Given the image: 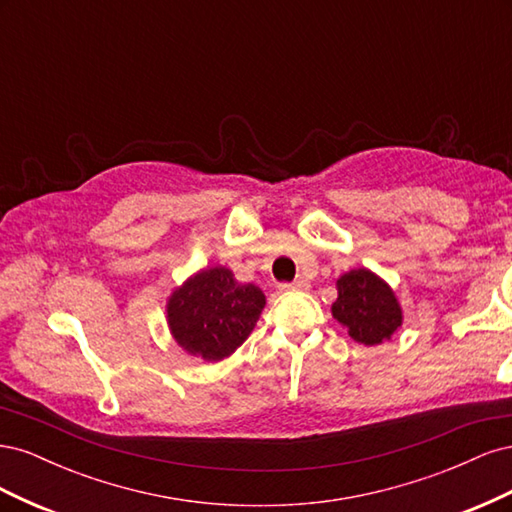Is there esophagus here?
<instances>
[{"label": "esophagus", "instance_id": "1", "mask_svg": "<svg viewBox=\"0 0 512 512\" xmlns=\"http://www.w3.org/2000/svg\"><path fill=\"white\" fill-rule=\"evenodd\" d=\"M312 288V284H309L307 280H297V282H292V284H282V290H309Z\"/></svg>", "mask_w": 512, "mask_h": 512}]
</instances>
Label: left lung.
Segmentation results:
<instances>
[{"label":"left lung","instance_id":"1","mask_svg":"<svg viewBox=\"0 0 512 512\" xmlns=\"http://www.w3.org/2000/svg\"><path fill=\"white\" fill-rule=\"evenodd\" d=\"M333 318L348 329L354 342L380 346L401 329L404 309L395 290L369 269H350L337 277Z\"/></svg>","mask_w":512,"mask_h":512}]
</instances>
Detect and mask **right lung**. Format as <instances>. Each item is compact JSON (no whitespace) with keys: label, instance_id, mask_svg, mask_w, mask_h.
Wrapping results in <instances>:
<instances>
[{"label":"right lung","instance_id":"right-lung-1","mask_svg":"<svg viewBox=\"0 0 512 512\" xmlns=\"http://www.w3.org/2000/svg\"><path fill=\"white\" fill-rule=\"evenodd\" d=\"M265 305L256 284L237 282L222 265L205 267L168 294L166 324L183 352L218 363L250 337Z\"/></svg>","mask_w":512,"mask_h":512}]
</instances>
